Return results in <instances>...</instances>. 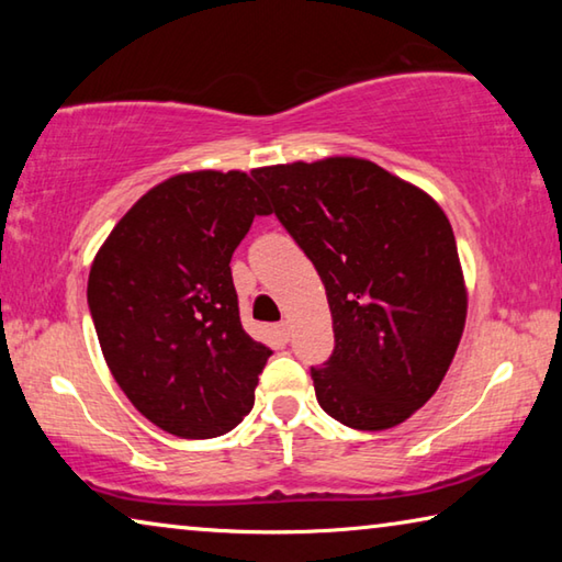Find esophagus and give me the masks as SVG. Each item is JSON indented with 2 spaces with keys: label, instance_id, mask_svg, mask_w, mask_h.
I'll return each instance as SVG.
<instances>
[{
  "label": "esophagus",
  "instance_id": "34e87169",
  "mask_svg": "<svg viewBox=\"0 0 562 562\" xmlns=\"http://www.w3.org/2000/svg\"><path fill=\"white\" fill-rule=\"evenodd\" d=\"M290 322H280V325L278 327H274V331H278V337L280 339H284V341H288L290 339Z\"/></svg>",
  "mask_w": 562,
  "mask_h": 562
}]
</instances>
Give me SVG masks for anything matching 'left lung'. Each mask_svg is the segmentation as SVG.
<instances>
[{"mask_svg":"<svg viewBox=\"0 0 562 562\" xmlns=\"http://www.w3.org/2000/svg\"><path fill=\"white\" fill-rule=\"evenodd\" d=\"M252 176L327 290L335 351L310 369L319 406L359 431L406 422L436 394L465 325L449 217L422 188L364 158Z\"/></svg>","mask_w":562,"mask_h":562,"instance_id":"8db88e82","label":"left lung"}]
</instances>
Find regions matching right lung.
I'll use <instances>...</instances> for the list:
<instances>
[{
  "label": "right lung",
  "instance_id": "add662e5",
  "mask_svg": "<svg viewBox=\"0 0 562 562\" xmlns=\"http://www.w3.org/2000/svg\"><path fill=\"white\" fill-rule=\"evenodd\" d=\"M268 198L243 170L150 188L89 272L103 359L131 404L180 439H215L250 414L270 347L243 329L231 258Z\"/></svg>",
  "mask_w": 562,
  "mask_h": 562
}]
</instances>
